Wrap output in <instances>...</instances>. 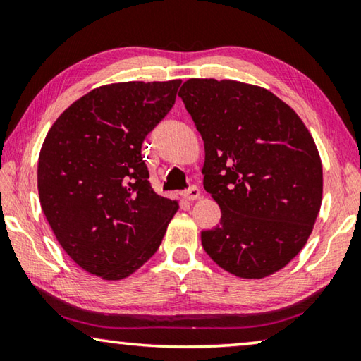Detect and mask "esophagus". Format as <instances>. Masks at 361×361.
<instances>
[{
    "mask_svg": "<svg viewBox=\"0 0 361 361\" xmlns=\"http://www.w3.org/2000/svg\"><path fill=\"white\" fill-rule=\"evenodd\" d=\"M183 197H185L186 200H189V202H192V200H197L200 197V189L197 186L188 188L186 191L183 192Z\"/></svg>",
    "mask_w": 361,
    "mask_h": 361,
    "instance_id": "esophagus-1",
    "label": "esophagus"
}]
</instances>
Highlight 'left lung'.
Listing matches in <instances>:
<instances>
[{
	"label": "left lung",
	"instance_id": "left-lung-1",
	"mask_svg": "<svg viewBox=\"0 0 361 361\" xmlns=\"http://www.w3.org/2000/svg\"><path fill=\"white\" fill-rule=\"evenodd\" d=\"M178 95L204 140V188L221 209L207 255L240 279H264L301 252L323 194L319 149L301 118L267 89L188 79Z\"/></svg>",
	"mask_w": 361,
	"mask_h": 361
}]
</instances>
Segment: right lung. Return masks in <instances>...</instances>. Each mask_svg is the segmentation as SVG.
<instances>
[{
    "instance_id": "right-lung-1",
    "label": "right lung",
    "mask_w": 361,
    "mask_h": 361,
    "mask_svg": "<svg viewBox=\"0 0 361 361\" xmlns=\"http://www.w3.org/2000/svg\"><path fill=\"white\" fill-rule=\"evenodd\" d=\"M180 84L102 85L47 132L38 161L42 212L66 255L92 276L129 277L157 252L178 210L152 191L142 145L172 109Z\"/></svg>"
}]
</instances>
